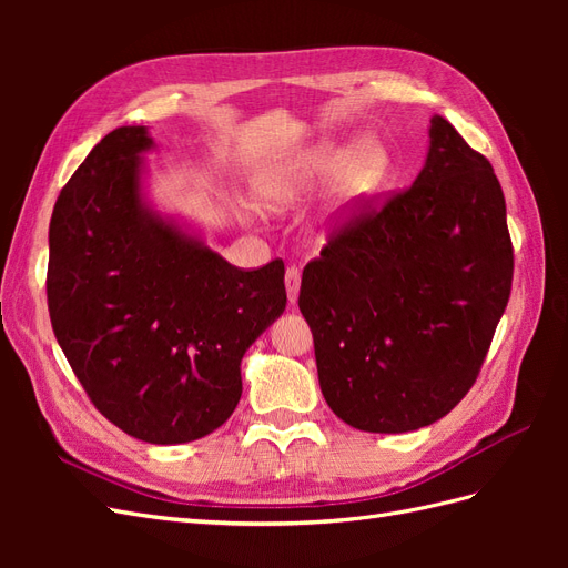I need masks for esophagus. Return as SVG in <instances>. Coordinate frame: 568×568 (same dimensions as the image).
<instances>
[{
    "instance_id": "1",
    "label": "esophagus",
    "mask_w": 568,
    "mask_h": 568,
    "mask_svg": "<svg viewBox=\"0 0 568 568\" xmlns=\"http://www.w3.org/2000/svg\"><path fill=\"white\" fill-rule=\"evenodd\" d=\"M284 282H286V296H288V301L296 303L298 301V291H301V270L296 265L286 267Z\"/></svg>"
}]
</instances>
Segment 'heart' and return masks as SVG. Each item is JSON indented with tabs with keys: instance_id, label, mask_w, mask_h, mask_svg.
<instances>
[{
	"instance_id": "heart-1",
	"label": "heart",
	"mask_w": 568,
	"mask_h": 568,
	"mask_svg": "<svg viewBox=\"0 0 568 568\" xmlns=\"http://www.w3.org/2000/svg\"><path fill=\"white\" fill-rule=\"evenodd\" d=\"M336 175V192L343 201H359L379 192L390 175V159L382 142L365 140L343 153L334 146H322L311 153L303 163H296L286 173H280L270 182V196L284 199L301 186L326 182Z\"/></svg>"
}]
</instances>
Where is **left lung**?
I'll return each mask as SVG.
<instances>
[{"instance_id": "obj_1", "label": "left lung", "mask_w": 568, "mask_h": 568, "mask_svg": "<svg viewBox=\"0 0 568 568\" xmlns=\"http://www.w3.org/2000/svg\"><path fill=\"white\" fill-rule=\"evenodd\" d=\"M412 186L359 201L303 270L326 405L353 428L405 434L469 393L514 274L503 186L448 120Z\"/></svg>"}]
</instances>
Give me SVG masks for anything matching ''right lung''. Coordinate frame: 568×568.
Returning <instances> with one entry per match:
<instances>
[{
    "mask_svg": "<svg viewBox=\"0 0 568 568\" xmlns=\"http://www.w3.org/2000/svg\"><path fill=\"white\" fill-rule=\"evenodd\" d=\"M146 128H118L61 189L49 222L47 303L84 393L125 434L209 436L242 398V357L286 307L284 263L257 270L151 213Z\"/></svg>",
    "mask_w": 568,
    "mask_h": 568,
    "instance_id": "obj_1",
    "label": "right lung"
}]
</instances>
